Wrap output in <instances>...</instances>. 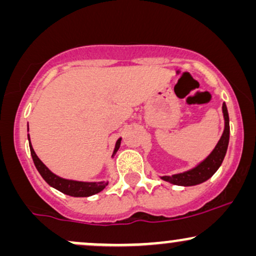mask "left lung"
Returning a JSON list of instances; mask_svg holds the SVG:
<instances>
[{"label": "left lung", "instance_id": "obj_1", "mask_svg": "<svg viewBox=\"0 0 256 256\" xmlns=\"http://www.w3.org/2000/svg\"><path fill=\"white\" fill-rule=\"evenodd\" d=\"M222 113H224L225 119V128L222 132V137H220L218 144L213 149V152L208 155L207 158L198 164L195 168L189 170V171L178 173V174L173 176H164L161 177L164 180L170 182V183L176 185H183V186H192L210 179L216 170L222 165V160H224L226 150H228V138H230V124H228V113L226 104H222Z\"/></svg>", "mask_w": 256, "mask_h": 256}]
</instances>
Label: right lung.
<instances>
[{
  "label": "right lung",
  "instance_id": "obj_1",
  "mask_svg": "<svg viewBox=\"0 0 256 256\" xmlns=\"http://www.w3.org/2000/svg\"><path fill=\"white\" fill-rule=\"evenodd\" d=\"M122 138H119L116 143V148H114L113 156L116 152H118ZM28 143H30V150L32 155V160H34V166H36L37 171L42 176L44 180L50 186L55 188L58 192L66 194V195L74 196V198H88V196L95 195L104 189L108 183L106 182H94V183H88V182H77V180H70V179H64L54 174L48 168L42 161L38 158V156L34 152V148H32L30 142V136H28Z\"/></svg>",
  "mask_w": 256,
  "mask_h": 256
}]
</instances>
